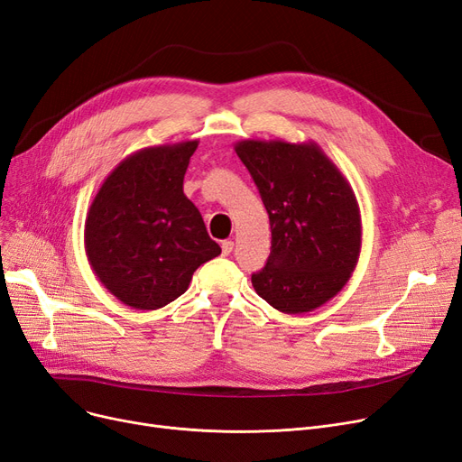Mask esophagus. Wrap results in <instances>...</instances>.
<instances>
[{
  "label": "esophagus",
  "mask_w": 462,
  "mask_h": 462,
  "mask_svg": "<svg viewBox=\"0 0 462 462\" xmlns=\"http://www.w3.org/2000/svg\"><path fill=\"white\" fill-rule=\"evenodd\" d=\"M220 249H222V254H225V257H226V254H230L234 251V242L225 240V242L220 244Z\"/></svg>",
  "instance_id": "1"
}]
</instances>
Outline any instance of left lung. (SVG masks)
<instances>
[{
  "mask_svg": "<svg viewBox=\"0 0 462 462\" xmlns=\"http://www.w3.org/2000/svg\"><path fill=\"white\" fill-rule=\"evenodd\" d=\"M234 150L270 218L266 266L251 276L283 314L319 309L343 289L362 253V213L350 182L314 141L245 139Z\"/></svg>",
  "mask_w": 462,
  "mask_h": 462,
  "instance_id": "8db88e82",
  "label": "left lung"
}]
</instances>
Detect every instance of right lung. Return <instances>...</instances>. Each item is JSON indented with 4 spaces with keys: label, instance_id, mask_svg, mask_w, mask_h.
<instances>
[{
    "label": "right lung",
    "instance_id": "add662e5",
    "mask_svg": "<svg viewBox=\"0 0 462 462\" xmlns=\"http://www.w3.org/2000/svg\"><path fill=\"white\" fill-rule=\"evenodd\" d=\"M199 141L141 148L119 162L85 218V254L97 280L134 310L179 299L194 272L220 254L182 182Z\"/></svg>",
    "mask_w": 462,
    "mask_h": 462
}]
</instances>
